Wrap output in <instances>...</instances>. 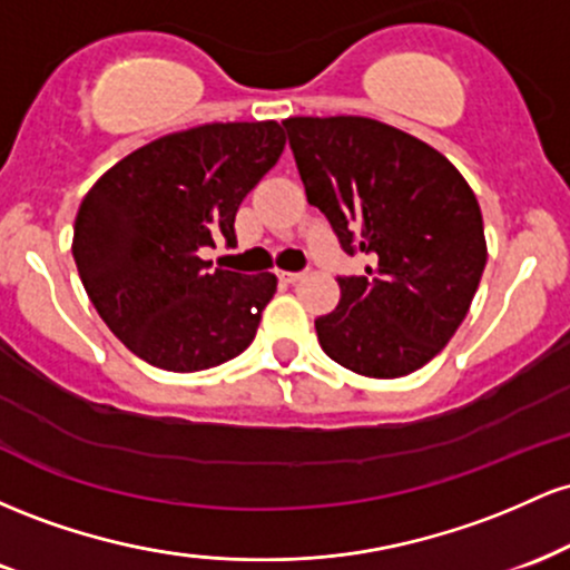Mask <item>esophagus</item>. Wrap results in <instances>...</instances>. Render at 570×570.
Returning a JSON list of instances; mask_svg holds the SVG:
<instances>
[{
  "label": "esophagus",
  "mask_w": 570,
  "mask_h": 570,
  "mask_svg": "<svg viewBox=\"0 0 570 570\" xmlns=\"http://www.w3.org/2000/svg\"><path fill=\"white\" fill-rule=\"evenodd\" d=\"M305 273H292V271H281L278 278L284 281V284H297V281H303Z\"/></svg>",
  "instance_id": "34e87169"
}]
</instances>
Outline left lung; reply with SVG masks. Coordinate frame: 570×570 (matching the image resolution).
<instances>
[{"label":"left lung","instance_id":"8db88e82","mask_svg":"<svg viewBox=\"0 0 570 570\" xmlns=\"http://www.w3.org/2000/svg\"><path fill=\"white\" fill-rule=\"evenodd\" d=\"M307 203L322 208L367 276L337 278L316 318L324 353L364 377H402L440 353L472 307L488 263L476 195L426 141L372 117L284 120Z\"/></svg>","mask_w":570,"mask_h":570}]
</instances>
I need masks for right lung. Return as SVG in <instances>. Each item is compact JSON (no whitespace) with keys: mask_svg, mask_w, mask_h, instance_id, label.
I'll list each match as a JSON object with an SVG mask.
<instances>
[{"mask_svg":"<svg viewBox=\"0 0 570 570\" xmlns=\"http://www.w3.org/2000/svg\"><path fill=\"white\" fill-rule=\"evenodd\" d=\"M284 128L206 122L134 149L88 189L75 219L90 303L130 353L200 372L244 353L276 294L273 273L208 271L203 246L235 244V214L284 153Z\"/></svg>","mask_w":570,"mask_h":570,"instance_id":"obj_1","label":"right lung"}]
</instances>
